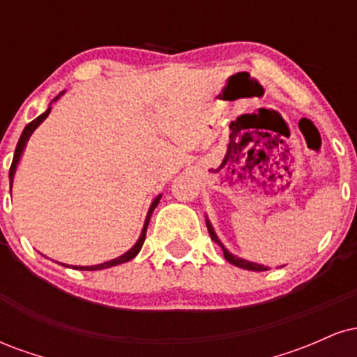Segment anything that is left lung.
Here are the masks:
<instances>
[{
	"label": "left lung",
	"mask_w": 357,
	"mask_h": 357,
	"mask_svg": "<svg viewBox=\"0 0 357 357\" xmlns=\"http://www.w3.org/2000/svg\"><path fill=\"white\" fill-rule=\"evenodd\" d=\"M206 227H208V231H210V236H211V240H213V241H216V243L220 245L221 250H223V255H225V258H227V260L230 261L231 265H236V267H240V268H245V270H253V272H265V270H268L267 267H265V265H258V264H253V261L243 260V258H240V257H235V255H231V253L228 252V250L223 247V243H221V241L218 240V236H216V233H215V230H213L211 223H210V221H208V220H206Z\"/></svg>",
	"instance_id": "8db88e82"
}]
</instances>
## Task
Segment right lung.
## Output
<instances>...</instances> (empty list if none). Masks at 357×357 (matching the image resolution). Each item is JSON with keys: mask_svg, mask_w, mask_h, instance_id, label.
Returning a JSON list of instances; mask_svg holds the SVG:
<instances>
[{"mask_svg": "<svg viewBox=\"0 0 357 357\" xmlns=\"http://www.w3.org/2000/svg\"><path fill=\"white\" fill-rule=\"evenodd\" d=\"M63 96V92H60L59 96L55 97V99H53L52 102H55L56 99H60V97ZM52 102H50V105H52ZM50 110H52V107H48L47 110H45V112L42 114V116H38L35 119V121H31L30 124H28L26 127H24L23 129V132H22V136H20V141H18V144H16V149H15V155H13V162H11V167H10V186L11 184H13V178H15V171H16V166H18V162H20V158H22V153H23V149H24V146H26V142H28V139H30V136L31 134H33V130L36 129V127H38L40 124H42V122L45 121V119L48 117V114H50ZM159 199H161V195L158 196V198L154 199L153 203H151V208H149V211H147V216H146V221H144V228H142V233H141V236H139V240L136 241V245H134L132 248L129 250V252H126L124 255H121V257H117V258H114V260H109V261H104V264H99V265H90V267H72V268H75V270H102V268H109V267H116V265H121V264H126V261H129V260H132L134 257L137 255L139 252H141V248H142V243H144V240H146V231H147V225H149V220H151V215H153V211H154V208L158 206V203H159ZM63 265V264H61ZM65 267H70V265H65Z\"/></svg>", "mask_w": 357, "mask_h": 357, "instance_id": "add662e5", "label": "right lung"}]
</instances>
